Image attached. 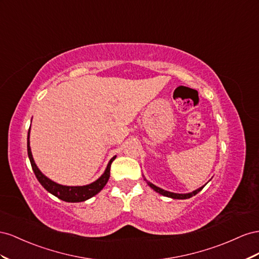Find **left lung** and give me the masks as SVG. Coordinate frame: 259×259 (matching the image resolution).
I'll return each mask as SVG.
<instances>
[{
    "instance_id": "obj_1",
    "label": "left lung",
    "mask_w": 259,
    "mask_h": 259,
    "mask_svg": "<svg viewBox=\"0 0 259 259\" xmlns=\"http://www.w3.org/2000/svg\"><path fill=\"white\" fill-rule=\"evenodd\" d=\"M146 180V179H145ZM146 182H147V184H149V186L154 190V191H156L157 193H159V194H161V195H164V196H167V197H171V198H175V199H186V198H190V197H192L193 195H196L199 191H202V189L204 188V187H201L199 189H197V190H195V191H193V192H191V193H186V194H179V193H172V192H169V191H166V190H162V189H160V188H158V187H156L155 186V184H153V183H151V182H149L146 180Z\"/></svg>"
}]
</instances>
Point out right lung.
I'll return each mask as SVG.
<instances>
[{
    "instance_id": "add662e5",
    "label": "right lung",
    "mask_w": 259,
    "mask_h": 259,
    "mask_svg": "<svg viewBox=\"0 0 259 259\" xmlns=\"http://www.w3.org/2000/svg\"><path fill=\"white\" fill-rule=\"evenodd\" d=\"M29 135H30V129L28 131V138H27V151H28V157L30 159V164L32 167V170L36 177V179L41 183V186L46 189L51 194L57 196L62 201L69 202V203H78V202H83L87 199L91 198L92 196L97 195L99 192L105 187L107 183L109 176H110V165H112L113 160L116 158L114 156L112 159L109 160L108 165L105 169L104 174H103L98 180L94 182L87 184V186L82 187H67V186H62V184H58L54 181L49 179L48 177L44 176L40 169L36 167L35 162L32 157V153L30 149V142H29Z\"/></svg>"
}]
</instances>
